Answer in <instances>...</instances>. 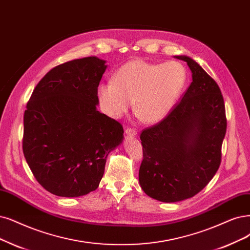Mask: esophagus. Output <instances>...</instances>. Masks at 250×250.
Returning a JSON list of instances; mask_svg holds the SVG:
<instances>
[{
  "instance_id": "1",
  "label": "esophagus",
  "mask_w": 250,
  "mask_h": 250,
  "mask_svg": "<svg viewBox=\"0 0 250 250\" xmlns=\"http://www.w3.org/2000/svg\"><path fill=\"white\" fill-rule=\"evenodd\" d=\"M125 133H126L128 136H132V137H136V136L138 135L137 130H134V128H132V127H126V128H125Z\"/></svg>"
}]
</instances>
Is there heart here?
I'll return each instance as SVG.
<instances>
[{"mask_svg":"<svg viewBox=\"0 0 250 250\" xmlns=\"http://www.w3.org/2000/svg\"><path fill=\"white\" fill-rule=\"evenodd\" d=\"M188 82V71L181 62L154 63L133 60L113 74L112 81L101 83L98 96L102 108L119 117L131 108L144 123H158L176 105Z\"/></svg>","mask_w":250,"mask_h":250,"instance_id":"1","label":"heart"}]
</instances>
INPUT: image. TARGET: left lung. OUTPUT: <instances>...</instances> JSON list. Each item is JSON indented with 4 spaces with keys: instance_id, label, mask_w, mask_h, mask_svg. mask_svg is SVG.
I'll list each match as a JSON object with an SVG mask.
<instances>
[{
    "instance_id": "8db88e82",
    "label": "left lung",
    "mask_w": 250,
    "mask_h": 250,
    "mask_svg": "<svg viewBox=\"0 0 250 250\" xmlns=\"http://www.w3.org/2000/svg\"><path fill=\"white\" fill-rule=\"evenodd\" d=\"M191 71L181 101L161 123L142 131L139 182L147 196L165 203L191 198L217 172L227 131L224 98L213 78L187 55Z\"/></svg>"
}]
</instances>
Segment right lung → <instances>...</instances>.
Here are the masks:
<instances>
[{
	"mask_svg": "<svg viewBox=\"0 0 250 250\" xmlns=\"http://www.w3.org/2000/svg\"><path fill=\"white\" fill-rule=\"evenodd\" d=\"M105 61L83 58L51 69L35 87L23 116L22 150L36 180L60 197L96 190L124 127L99 112Z\"/></svg>",
	"mask_w": 250,
	"mask_h": 250,
	"instance_id": "add662e5",
	"label": "right lung"
}]
</instances>
